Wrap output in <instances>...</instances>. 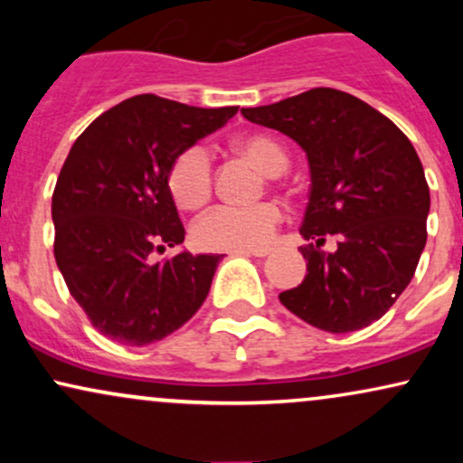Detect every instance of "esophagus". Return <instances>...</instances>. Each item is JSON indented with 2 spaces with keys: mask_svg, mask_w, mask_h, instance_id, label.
Masks as SVG:
<instances>
[{
  "mask_svg": "<svg viewBox=\"0 0 463 463\" xmlns=\"http://www.w3.org/2000/svg\"><path fill=\"white\" fill-rule=\"evenodd\" d=\"M237 254H243V257L263 259V257H268L269 250H268V248H259V250H237Z\"/></svg>",
  "mask_w": 463,
  "mask_h": 463,
  "instance_id": "1",
  "label": "esophagus"
}]
</instances>
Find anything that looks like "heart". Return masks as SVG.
Segmentation results:
<instances>
[{
	"label": "heart",
	"mask_w": 463,
	"mask_h": 463,
	"mask_svg": "<svg viewBox=\"0 0 463 463\" xmlns=\"http://www.w3.org/2000/svg\"><path fill=\"white\" fill-rule=\"evenodd\" d=\"M237 150L268 176H280L289 156L279 141L268 135H248ZM169 191L183 209H200L213 194V158L204 146H191L180 152L169 167ZM283 213L274 202L252 206L217 204L194 224V239L204 250H254L272 241Z\"/></svg>",
	"instance_id": "1"
}]
</instances>
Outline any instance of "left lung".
<instances>
[{"label":"left lung","mask_w":463,"mask_h":463,"mask_svg":"<svg viewBox=\"0 0 463 463\" xmlns=\"http://www.w3.org/2000/svg\"><path fill=\"white\" fill-rule=\"evenodd\" d=\"M252 124L291 137L307 152L311 241L305 280L279 298L328 333H350L385 316L416 274L431 198L411 141L394 121L337 89L317 87L269 106L241 109ZM328 234L338 250L319 248Z\"/></svg>","instance_id":"left-lung-1"}]
</instances>
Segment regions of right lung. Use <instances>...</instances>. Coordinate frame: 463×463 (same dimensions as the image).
Masks as SVG:
<instances>
[{
  "label": "right lung",
  "instance_id": "1",
  "mask_svg": "<svg viewBox=\"0 0 463 463\" xmlns=\"http://www.w3.org/2000/svg\"><path fill=\"white\" fill-rule=\"evenodd\" d=\"M235 113L237 106L135 95L99 115L69 150L52 195L54 257L104 337L147 346L178 331L209 296L222 254H154L184 241L169 167Z\"/></svg>",
  "mask_w": 463,
  "mask_h": 463
}]
</instances>
